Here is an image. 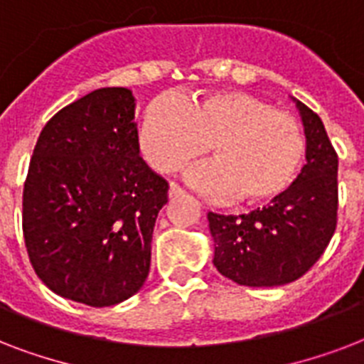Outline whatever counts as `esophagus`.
Wrapping results in <instances>:
<instances>
[{"mask_svg":"<svg viewBox=\"0 0 364 364\" xmlns=\"http://www.w3.org/2000/svg\"><path fill=\"white\" fill-rule=\"evenodd\" d=\"M183 191L179 187H177V185H173V183H171L170 185V191H168V196H170V198H179V196H183Z\"/></svg>","mask_w":364,"mask_h":364,"instance_id":"1","label":"esophagus"}]
</instances>
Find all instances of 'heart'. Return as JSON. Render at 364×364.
I'll use <instances>...</instances> for the list:
<instances>
[{"instance_id":"b5f03b06","label":"heart","mask_w":364,"mask_h":364,"mask_svg":"<svg viewBox=\"0 0 364 364\" xmlns=\"http://www.w3.org/2000/svg\"><path fill=\"white\" fill-rule=\"evenodd\" d=\"M137 139L145 160L162 173L187 168L210 145L215 160L188 171L187 183L210 198L236 196L243 205L279 198L306 156L304 130L293 115L238 90L200 94L187 104L170 96L151 100Z\"/></svg>"}]
</instances>
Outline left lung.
Wrapping results in <instances>:
<instances>
[{"label": "left lung", "instance_id": "left-lung-1", "mask_svg": "<svg viewBox=\"0 0 364 364\" xmlns=\"http://www.w3.org/2000/svg\"><path fill=\"white\" fill-rule=\"evenodd\" d=\"M306 136V164L268 208L243 215L208 213L213 264L247 287H277L316 264L336 230L338 156L321 119L294 100Z\"/></svg>", "mask_w": 364, "mask_h": 364}]
</instances>
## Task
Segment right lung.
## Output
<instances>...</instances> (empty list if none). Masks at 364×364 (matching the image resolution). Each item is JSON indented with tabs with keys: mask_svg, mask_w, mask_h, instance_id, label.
I'll return each instance as SVG.
<instances>
[{
	"mask_svg": "<svg viewBox=\"0 0 364 364\" xmlns=\"http://www.w3.org/2000/svg\"><path fill=\"white\" fill-rule=\"evenodd\" d=\"M136 98L92 90L45 124L22 198L31 266L53 293L104 308L143 287L168 183L139 156Z\"/></svg>",
	"mask_w": 364,
	"mask_h": 364,
	"instance_id": "right-lung-1",
	"label": "right lung"
}]
</instances>
